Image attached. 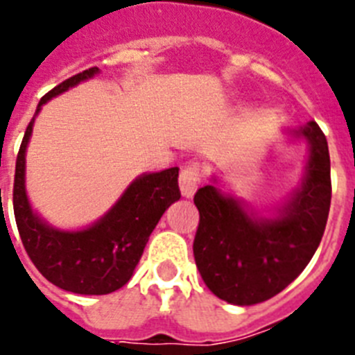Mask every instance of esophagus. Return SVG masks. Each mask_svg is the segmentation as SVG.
<instances>
[{"instance_id": "obj_1", "label": "esophagus", "mask_w": 355, "mask_h": 355, "mask_svg": "<svg viewBox=\"0 0 355 355\" xmlns=\"http://www.w3.org/2000/svg\"><path fill=\"white\" fill-rule=\"evenodd\" d=\"M202 172H205L202 171V165L197 162L184 165L180 174V188L184 197H192L196 193L197 187H199L200 180H202Z\"/></svg>"}]
</instances>
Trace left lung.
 <instances>
[{
	"instance_id": "obj_1",
	"label": "left lung",
	"mask_w": 355,
	"mask_h": 355,
	"mask_svg": "<svg viewBox=\"0 0 355 355\" xmlns=\"http://www.w3.org/2000/svg\"><path fill=\"white\" fill-rule=\"evenodd\" d=\"M300 135L311 144L306 178L275 220H256L209 184L193 197L197 268L225 302L250 306L272 299L306 268L322 241L332 193L327 139L316 122Z\"/></svg>"
}]
</instances>
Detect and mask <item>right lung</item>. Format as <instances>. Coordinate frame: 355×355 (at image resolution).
Returning <instances> with one entry per match:
<instances>
[{"label": "right lung", "mask_w": 355, "mask_h": 355, "mask_svg": "<svg viewBox=\"0 0 355 355\" xmlns=\"http://www.w3.org/2000/svg\"><path fill=\"white\" fill-rule=\"evenodd\" d=\"M97 71L90 67L56 85L40 99L37 112L48 99L89 80ZM33 121L35 117L28 124L19 147L14 175V215L24 250L37 270L62 290L81 295L112 293L130 281L149 234L165 209L181 197L180 168L139 178L92 227L76 233L56 231L31 211L24 192V153Z\"/></svg>", "instance_id": "add662e5"}]
</instances>
